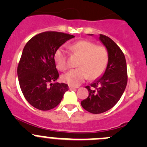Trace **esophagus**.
<instances>
[{
	"instance_id": "1",
	"label": "esophagus",
	"mask_w": 147,
	"mask_h": 147,
	"mask_svg": "<svg viewBox=\"0 0 147 147\" xmlns=\"http://www.w3.org/2000/svg\"><path fill=\"white\" fill-rule=\"evenodd\" d=\"M75 88H77V87H74V86H72V85H69V90H75Z\"/></svg>"
}]
</instances>
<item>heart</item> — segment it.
I'll list each match as a JSON object with an SVG mask.
<instances>
[{"mask_svg": "<svg viewBox=\"0 0 147 147\" xmlns=\"http://www.w3.org/2000/svg\"><path fill=\"white\" fill-rule=\"evenodd\" d=\"M70 49L80 57L78 63V68L70 69L62 75L61 79L63 82L69 85L78 86L88 77L90 80H94L104 73L109 60L106 47L97 45L92 41L82 40L72 44ZM54 60L60 70L67 69V55L63 47H60L56 50Z\"/></svg>", "mask_w": 147, "mask_h": 147, "instance_id": "heart-1", "label": "heart"}]
</instances>
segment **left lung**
I'll use <instances>...</instances> for the list:
<instances>
[{"mask_svg":"<svg viewBox=\"0 0 147 147\" xmlns=\"http://www.w3.org/2000/svg\"><path fill=\"white\" fill-rule=\"evenodd\" d=\"M100 40L108 51L107 66L103 76L86 86L89 96L81 102L82 107L92 114L102 113L113 107L124 93L128 78L126 59L119 46L102 34Z\"/></svg>","mask_w":147,"mask_h":147,"instance_id":"1","label":"left lung"}]
</instances>
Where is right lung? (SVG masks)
I'll return each mask as SVG.
<instances>
[{"instance_id": "add662e5", "label": "right lung", "mask_w": 147, "mask_h": 147, "mask_svg": "<svg viewBox=\"0 0 147 147\" xmlns=\"http://www.w3.org/2000/svg\"><path fill=\"white\" fill-rule=\"evenodd\" d=\"M74 37L47 31L32 37L25 45L18 65V77L25 98L36 109L47 111L55 108L69 89L65 83H53L59 77L54 55Z\"/></svg>"}]
</instances>
